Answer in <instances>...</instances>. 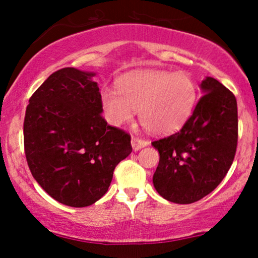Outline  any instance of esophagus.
I'll return each instance as SVG.
<instances>
[{"instance_id": "1", "label": "esophagus", "mask_w": 258, "mask_h": 258, "mask_svg": "<svg viewBox=\"0 0 258 258\" xmlns=\"http://www.w3.org/2000/svg\"><path fill=\"white\" fill-rule=\"evenodd\" d=\"M131 144H132L133 150H139L141 148L147 147L148 144H149V142L146 141V139H142V138H138V137H135V136H132Z\"/></svg>"}]
</instances>
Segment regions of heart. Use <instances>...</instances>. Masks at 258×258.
Listing matches in <instances>:
<instances>
[{
	"label": "heart",
	"mask_w": 258,
	"mask_h": 258,
	"mask_svg": "<svg viewBox=\"0 0 258 258\" xmlns=\"http://www.w3.org/2000/svg\"><path fill=\"white\" fill-rule=\"evenodd\" d=\"M198 87L188 73L144 70L120 79L119 90L105 87L102 104L105 116L114 126L139 120L148 131L167 135L188 121L197 104Z\"/></svg>",
	"instance_id": "1"
}]
</instances>
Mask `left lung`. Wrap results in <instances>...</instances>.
Here are the masks:
<instances>
[{"instance_id":"1","label":"left lung","mask_w":258,"mask_h":258,"mask_svg":"<svg viewBox=\"0 0 258 258\" xmlns=\"http://www.w3.org/2000/svg\"><path fill=\"white\" fill-rule=\"evenodd\" d=\"M204 94L178 132L152 142L160 160L153 176L156 191L176 204L203 199L222 182L238 146L235 96L214 78L201 82Z\"/></svg>"}]
</instances>
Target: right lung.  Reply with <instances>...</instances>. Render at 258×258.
<instances>
[{
  "label": "right lung",
  "mask_w": 258,
  "mask_h": 258,
  "mask_svg": "<svg viewBox=\"0 0 258 258\" xmlns=\"http://www.w3.org/2000/svg\"><path fill=\"white\" fill-rule=\"evenodd\" d=\"M94 74L63 68L35 91L24 119V150L32 177L72 207L108 191L115 167L132 152L131 136L108 125Z\"/></svg>",
  "instance_id": "1"
}]
</instances>
